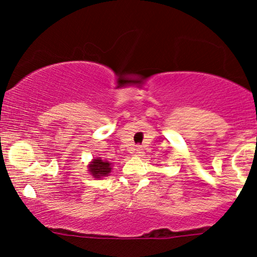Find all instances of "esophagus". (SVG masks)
I'll return each mask as SVG.
<instances>
[{
	"label": "esophagus",
	"mask_w": 257,
	"mask_h": 257,
	"mask_svg": "<svg viewBox=\"0 0 257 257\" xmlns=\"http://www.w3.org/2000/svg\"><path fill=\"white\" fill-rule=\"evenodd\" d=\"M134 152H135V155L137 156H143L144 155V150H143V147L141 146H137L134 149Z\"/></svg>",
	"instance_id": "34e87169"
}]
</instances>
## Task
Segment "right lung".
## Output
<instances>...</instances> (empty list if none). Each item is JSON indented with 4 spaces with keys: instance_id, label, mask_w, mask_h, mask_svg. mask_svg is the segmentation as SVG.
<instances>
[{
    "instance_id": "1",
    "label": "right lung",
    "mask_w": 257,
    "mask_h": 257,
    "mask_svg": "<svg viewBox=\"0 0 257 257\" xmlns=\"http://www.w3.org/2000/svg\"><path fill=\"white\" fill-rule=\"evenodd\" d=\"M111 169L112 168L110 162L102 161L101 158L93 159L89 166H88V172L96 179H101L104 176H107L111 173Z\"/></svg>"
}]
</instances>
